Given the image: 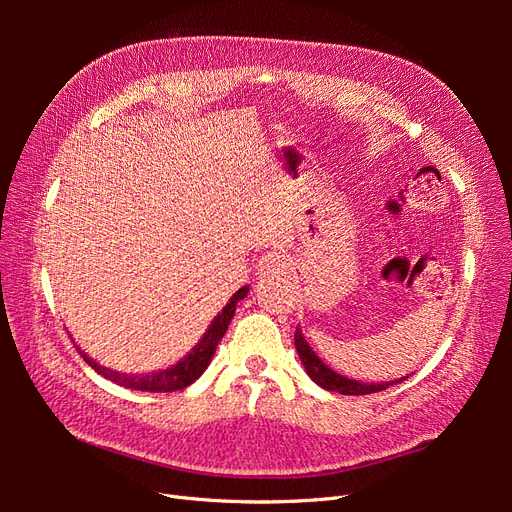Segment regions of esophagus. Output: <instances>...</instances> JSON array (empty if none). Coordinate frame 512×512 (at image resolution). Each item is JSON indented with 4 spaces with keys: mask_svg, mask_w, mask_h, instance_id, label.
Masks as SVG:
<instances>
[{
    "mask_svg": "<svg viewBox=\"0 0 512 512\" xmlns=\"http://www.w3.org/2000/svg\"><path fill=\"white\" fill-rule=\"evenodd\" d=\"M288 269H290V262L280 252H267L258 262L260 277H280V275H286Z\"/></svg>",
    "mask_w": 512,
    "mask_h": 512,
    "instance_id": "esophagus-1",
    "label": "esophagus"
}]
</instances>
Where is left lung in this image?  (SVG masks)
Here are the masks:
<instances>
[{"instance_id": "8db88e82", "label": "left lung", "mask_w": 512, "mask_h": 512, "mask_svg": "<svg viewBox=\"0 0 512 512\" xmlns=\"http://www.w3.org/2000/svg\"><path fill=\"white\" fill-rule=\"evenodd\" d=\"M294 346H297V352L301 356V361L305 365V371L307 376L312 378L318 386H322V389L327 391H335V393H342V395H369V393H378V391H384L389 389V386H393L395 382H401L406 378H399V380H393V382H359V380H350L342 374H337V371H333L329 365H324L316 352L312 350V346H309L305 342V337L301 333V329L294 331Z\"/></svg>"}]
</instances>
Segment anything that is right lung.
<instances>
[{
	"instance_id": "1",
	"label": "right lung",
	"mask_w": 512,
	"mask_h": 512,
	"mask_svg": "<svg viewBox=\"0 0 512 512\" xmlns=\"http://www.w3.org/2000/svg\"><path fill=\"white\" fill-rule=\"evenodd\" d=\"M247 290H250V288L243 286L235 294H232L230 301L224 305L222 312L213 318L207 333L200 337V342L192 348V352H188V356H183V359L177 365L168 367V369L153 371V374H136V376H132V374H119V371L102 367L94 359H89L85 352H81V348H79V352H81V356L85 359V363L89 367H94L100 376L113 380V382H117L121 386H126V389L149 391V393L181 391V389H185V386H190L194 380H198L200 376H203V371L209 367L213 354H215V348H218L220 339L224 337L232 316H235L237 303L241 299H245Z\"/></svg>"
}]
</instances>
